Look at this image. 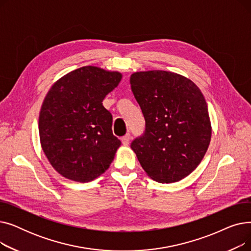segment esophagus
<instances>
[{"mask_svg": "<svg viewBox=\"0 0 251 251\" xmlns=\"http://www.w3.org/2000/svg\"><path fill=\"white\" fill-rule=\"evenodd\" d=\"M121 141H122V143L124 144V146H128L129 141H130V134L127 133L126 135H124V136L121 138Z\"/></svg>", "mask_w": 251, "mask_h": 251, "instance_id": "1", "label": "esophagus"}]
</instances>
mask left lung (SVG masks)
<instances>
[{"label": "left lung", "instance_id": "obj_1", "mask_svg": "<svg viewBox=\"0 0 251 251\" xmlns=\"http://www.w3.org/2000/svg\"><path fill=\"white\" fill-rule=\"evenodd\" d=\"M131 89L146 120L131 149L146 173L160 183L187 177L203 159L212 137L207 104L201 89L180 74L135 72Z\"/></svg>", "mask_w": 251, "mask_h": 251}]
</instances>
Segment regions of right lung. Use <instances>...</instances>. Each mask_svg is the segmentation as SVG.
<instances>
[{
  "label": "right lung",
  "mask_w": 251,
  "mask_h": 251,
  "mask_svg": "<svg viewBox=\"0 0 251 251\" xmlns=\"http://www.w3.org/2000/svg\"><path fill=\"white\" fill-rule=\"evenodd\" d=\"M122 74L84 66L61 77L44 100L38 118L42 149L63 177L85 183L107 171L121 141L102 100Z\"/></svg>",
  "instance_id": "1"
}]
</instances>
